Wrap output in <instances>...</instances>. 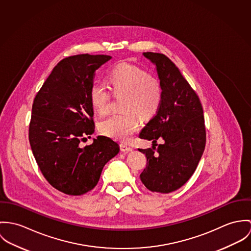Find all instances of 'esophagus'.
I'll return each mask as SVG.
<instances>
[{"mask_svg":"<svg viewBox=\"0 0 251 251\" xmlns=\"http://www.w3.org/2000/svg\"><path fill=\"white\" fill-rule=\"evenodd\" d=\"M120 149H121V151H123V152H130V151L133 150V148H132L131 146H129V145H127V144H124V143H121V144H120Z\"/></svg>","mask_w":251,"mask_h":251,"instance_id":"34e87169","label":"esophagus"}]
</instances>
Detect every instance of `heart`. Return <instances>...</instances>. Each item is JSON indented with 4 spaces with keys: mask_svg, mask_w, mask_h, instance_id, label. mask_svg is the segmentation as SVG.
<instances>
[{
    "mask_svg": "<svg viewBox=\"0 0 251 251\" xmlns=\"http://www.w3.org/2000/svg\"><path fill=\"white\" fill-rule=\"evenodd\" d=\"M109 86L114 95H124L121 110L103 120L100 131L107 137L120 141H128L139 128V114L149 118L158 112L163 100V88L160 81L145 71L129 63L115 65L108 74ZM111 92L103 84H93L90 88V103L95 111L106 113L109 110Z\"/></svg>",
    "mask_w": 251,
    "mask_h": 251,
    "instance_id": "obj_1",
    "label": "heart"
}]
</instances>
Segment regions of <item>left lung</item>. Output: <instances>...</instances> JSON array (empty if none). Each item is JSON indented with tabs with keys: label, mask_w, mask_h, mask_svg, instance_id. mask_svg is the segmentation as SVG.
Returning <instances> with one entry per match:
<instances>
[{
	"label": "left lung",
	"mask_w": 251,
	"mask_h": 251,
	"mask_svg": "<svg viewBox=\"0 0 251 251\" xmlns=\"http://www.w3.org/2000/svg\"><path fill=\"white\" fill-rule=\"evenodd\" d=\"M143 56L156 65L163 100L158 112L139 133L140 139L153 143L152 148L139 149L147 158L139 177L149 191L169 194L192 177L204 152L203 109L195 90L167 56L152 52ZM159 138L164 143L156 149Z\"/></svg>",
	"instance_id": "8db88e82"
}]
</instances>
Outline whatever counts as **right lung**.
<instances>
[{"mask_svg":"<svg viewBox=\"0 0 251 251\" xmlns=\"http://www.w3.org/2000/svg\"><path fill=\"white\" fill-rule=\"evenodd\" d=\"M111 58L88 54L63 58L33 100L28 128L32 154L49 184L65 195L91 191L119 152V145L104 136L80 145L95 130L89 98L95 71Z\"/></svg>","mask_w":251,"mask_h":251,"instance_id":"1","label":"right lung"}]
</instances>
